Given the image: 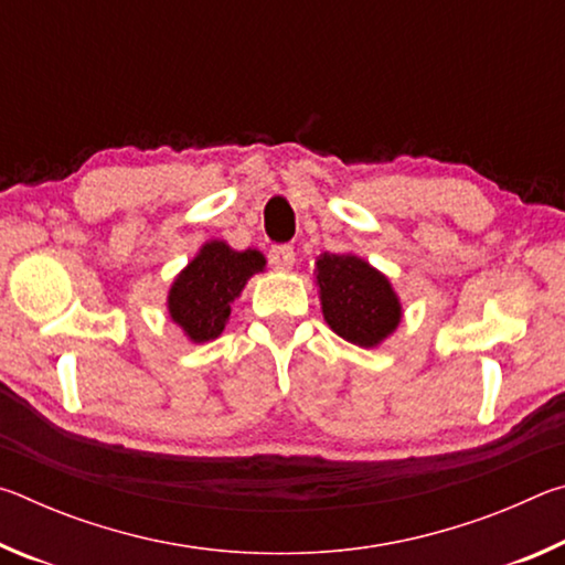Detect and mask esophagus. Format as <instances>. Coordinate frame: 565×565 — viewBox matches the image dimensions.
<instances>
[{"label":"esophagus","instance_id":"34e87169","mask_svg":"<svg viewBox=\"0 0 565 565\" xmlns=\"http://www.w3.org/2000/svg\"><path fill=\"white\" fill-rule=\"evenodd\" d=\"M294 248L291 246H286V244H281V246H274L271 252H269V264L274 266L276 271H289L291 266H294Z\"/></svg>","mask_w":565,"mask_h":565}]
</instances>
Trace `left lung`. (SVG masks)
Returning a JSON list of instances; mask_svg holds the SVG:
<instances>
[{"label":"left lung","instance_id":"left-lung-1","mask_svg":"<svg viewBox=\"0 0 565 565\" xmlns=\"http://www.w3.org/2000/svg\"><path fill=\"white\" fill-rule=\"evenodd\" d=\"M323 321L361 349L381 347L404 319L394 284L359 254H321L313 266Z\"/></svg>","mask_w":565,"mask_h":565}]
</instances>
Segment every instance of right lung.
<instances>
[{
	"mask_svg": "<svg viewBox=\"0 0 565 565\" xmlns=\"http://www.w3.org/2000/svg\"><path fill=\"white\" fill-rule=\"evenodd\" d=\"M264 269L266 256L259 248L236 252L224 238H209L169 286V319L191 343L214 341L222 337L232 317V303L242 296L248 279Z\"/></svg>",
	"mask_w": 565,
	"mask_h": 565,
	"instance_id": "obj_1",
	"label": "right lung"
}]
</instances>
